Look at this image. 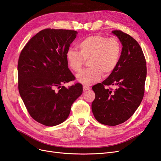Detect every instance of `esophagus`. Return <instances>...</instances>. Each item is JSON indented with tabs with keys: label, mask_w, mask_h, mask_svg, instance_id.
<instances>
[{
	"label": "esophagus",
	"mask_w": 161,
	"mask_h": 161,
	"mask_svg": "<svg viewBox=\"0 0 161 161\" xmlns=\"http://www.w3.org/2000/svg\"><path fill=\"white\" fill-rule=\"evenodd\" d=\"M90 90V87H88V86H83V90H84V92H87L88 90Z\"/></svg>",
	"instance_id": "obj_1"
}]
</instances>
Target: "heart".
Here are the masks:
<instances>
[{"instance_id": "heart-1", "label": "heart", "mask_w": 161, "mask_h": 161, "mask_svg": "<svg viewBox=\"0 0 161 161\" xmlns=\"http://www.w3.org/2000/svg\"><path fill=\"white\" fill-rule=\"evenodd\" d=\"M80 52L69 49L65 58L69 68L75 72L80 71L86 60L90 67L76 75L77 81L90 86L99 81L102 74L110 75L119 64L122 54V45L117 37L102 35L87 37L79 43Z\"/></svg>"}]
</instances>
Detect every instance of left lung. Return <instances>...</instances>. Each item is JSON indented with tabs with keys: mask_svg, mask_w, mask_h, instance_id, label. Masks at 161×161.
Masks as SVG:
<instances>
[{
	"mask_svg": "<svg viewBox=\"0 0 161 161\" xmlns=\"http://www.w3.org/2000/svg\"><path fill=\"white\" fill-rule=\"evenodd\" d=\"M122 45L116 68L107 79L92 87L96 94L92 110L97 121L116 126L130 118L141 104L144 93L147 63L137 41L121 31L112 32ZM114 85V91L105 88Z\"/></svg>",
	"mask_w": 161,
	"mask_h": 161,
	"instance_id": "1",
	"label": "left lung"
}]
</instances>
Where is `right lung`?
Segmentation results:
<instances>
[{
    "mask_svg": "<svg viewBox=\"0 0 161 161\" xmlns=\"http://www.w3.org/2000/svg\"><path fill=\"white\" fill-rule=\"evenodd\" d=\"M77 32L65 29L41 31L26 44L18 61V87L30 116L53 126L69 116L73 103L82 94L81 84L62 86L75 80L65 53Z\"/></svg>",
    "mask_w": 161,
    "mask_h": 161,
    "instance_id": "obj_1",
    "label": "right lung"
}]
</instances>
